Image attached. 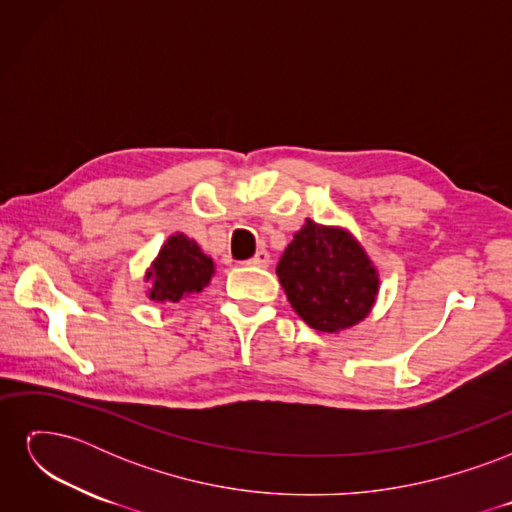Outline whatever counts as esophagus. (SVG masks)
I'll return each mask as SVG.
<instances>
[{"instance_id":"1","label":"esophagus","mask_w":512,"mask_h":512,"mask_svg":"<svg viewBox=\"0 0 512 512\" xmlns=\"http://www.w3.org/2000/svg\"><path fill=\"white\" fill-rule=\"evenodd\" d=\"M247 265L250 267H260V269H267L271 265V256L267 250H258L254 258L247 260Z\"/></svg>"}]
</instances>
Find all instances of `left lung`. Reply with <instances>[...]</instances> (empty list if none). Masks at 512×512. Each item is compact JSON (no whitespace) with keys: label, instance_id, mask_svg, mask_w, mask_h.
Listing matches in <instances>:
<instances>
[{"label":"left lung","instance_id":"1","mask_svg":"<svg viewBox=\"0 0 512 512\" xmlns=\"http://www.w3.org/2000/svg\"><path fill=\"white\" fill-rule=\"evenodd\" d=\"M286 297L309 327L339 333L363 322L380 292V273L344 226L305 220L275 269Z\"/></svg>","mask_w":512,"mask_h":512}]
</instances>
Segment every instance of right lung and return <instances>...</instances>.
Listing matches in <instances>:
<instances>
[{
    "label": "right lung",
    "instance_id": "1",
    "mask_svg": "<svg viewBox=\"0 0 512 512\" xmlns=\"http://www.w3.org/2000/svg\"><path fill=\"white\" fill-rule=\"evenodd\" d=\"M215 275V262L200 245L183 232L170 235L160 247L158 256L145 271L147 299L153 303H179L192 294L203 292Z\"/></svg>",
    "mask_w": 512,
    "mask_h": 512
}]
</instances>
